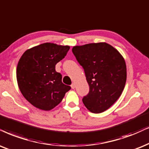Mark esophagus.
<instances>
[{
    "label": "esophagus",
    "mask_w": 149,
    "mask_h": 149,
    "mask_svg": "<svg viewBox=\"0 0 149 149\" xmlns=\"http://www.w3.org/2000/svg\"><path fill=\"white\" fill-rule=\"evenodd\" d=\"M71 88H72L73 89V88H75V87H76V85H75L74 83H73V84L71 85Z\"/></svg>",
    "instance_id": "esophagus-1"
}]
</instances>
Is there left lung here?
<instances>
[{"label":"left lung","mask_w":149,"mask_h":149,"mask_svg":"<svg viewBox=\"0 0 149 149\" xmlns=\"http://www.w3.org/2000/svg\"><path fill=\"white\" fill-rule=\"evenodd\" d=\"M72 52L83 67L89 92L82 102L94 113L104 112L119 98L127 80L125 59L106 42L75 46Z\"/></svg>","instance_id":"8db88e82"}]
</instances>
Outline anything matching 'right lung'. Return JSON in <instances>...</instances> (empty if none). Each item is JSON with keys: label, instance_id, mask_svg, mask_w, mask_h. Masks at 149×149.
Wrapping results in <instances>:
<instances>
[{"label": "right lung", "instance_id": "1", "mask_svg": "<svg viewBox=\"0 0 149 149\" xmlns=\"http://www.w3.org/2000/svg\"><path fill=\"white\" fill-rule=\"evenodd\" d=\"M69 46L46 42L24 52L18 61L16 78L22 95L33 106L49 111L63 100L71 86L62 82L56 65L63 60Z\"/></svg>", "mask_w": 149, "mask_h": 149}]
</instances>
